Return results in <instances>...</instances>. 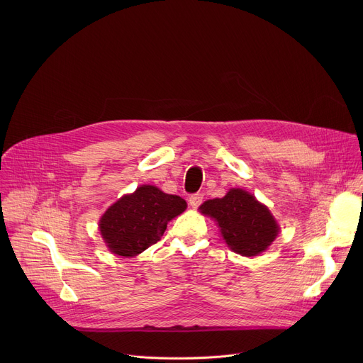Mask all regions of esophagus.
<instances>
[{
	"mask_svg": "<svg viewBox=\"0 0 363 363\" xmlns=\"http://www.w3.org/2000/svg\"><path fill=\"white\" fill-rule=\"evenodd\" d=\"M202 199H203L202 194H192L188 201H189V205L192 206V208H198V206L202 203Z\"/></svg>",
	"mask_w": 363,
	"mask_h": 363,
	"instance_id": "34e87169",
	"label": "esophagus"
}]
</instances>
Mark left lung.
I'll return each instance as SVG.
<instances>
[{
  "label": "left lung",
  "mask_w": 363,
  "mask_h": 363,
  "mask_svg": "<svg viewBox=\"0 0 363 363\" xmlns=\"http://www.w3.org/2000/svg\"><path fill=\"white\" fill-rule=\"evenodd\" d=\"M199 210L218 223L230 248L245 257L267 250L279 233L267 206L238 188L230 189L224 198L205 201Z\"/></svg>",
  "instance_id": "1"
}]
</instances>
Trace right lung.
Wrapping results in <instances>:
<instances>
[{
  "label": "right lung",
  "instance_id": "1",
  "mask_svg": "<svg viewBox=\"0 0 363 363\" xmlns=\"http://www.w3.org/2000/svg\"><path fill=\"white\" fill-rule=\"evenodd\" d=\"M185 208L186 202L181 196L142 185L113 203L103 214L99 228L112 252L133 257L158 242L168 223Z\"/></svg>",
  "mask_w": 363,
  "mask_h": 363
}]
</instances>
